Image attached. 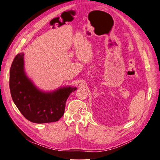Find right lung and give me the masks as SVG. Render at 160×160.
Instances as JSON below:
<instances>
[{
  "label": "right lung",
  "instance_id": "obj_1",
  "mask_svg": "<svg viewBox=\"0 0 160 160\" xmlns=\"http://www.w3.org/2000/svg\"><path fill=\"white\" fill-rule=\"evenodd\" d=\"M23 53L17 54L9 72V88L12 100L20 113L33 123L57 122L62 116L68 97L76 87L60 88L44 93L33 85L24 71Z\"/></svg>",
  "mask_w": 160,
  "mask_h": 160
}]
</instances>
